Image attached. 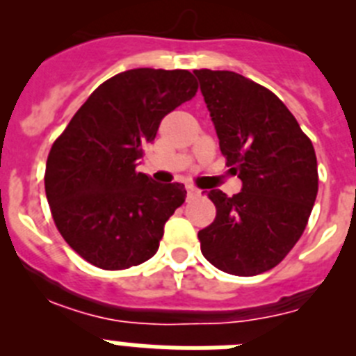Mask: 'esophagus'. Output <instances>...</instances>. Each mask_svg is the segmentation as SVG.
Instances as JSON below:
<instances>
[{
  "label": "esophagus",
  "instance_id": "esophagus-1",
  "mask_svg": "<svg viewBox=\"0 0 356 356\" xmlns=\"http://www.w3.org/2000/svg\"><path fill=\"white\" fill-rule=\"evenodd\" d=\"M200 196V191H197L194 185H187V197H196Z\"/></svg>",
  "mask_w": 356,
  "mask_h": 356
}]
</instances>
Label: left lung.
I'll return each mask as SVG.
<instances>
[{
	"mask_svg": "<svg viewBox=\"0 0 356 356\" xmlns=\"http://www.w3.org/2000/svg\"><path fill=\"white\" fill-rule=\"evenodd\" d=\"M219 147L242 191H210L216 219L200 229L201 253L217 269L254 276L278 266L300 241L316 203L312 140L276 94L232 71L196 69Z\"/></svg>",
	"mask_w": 356,
	"mask_h": 356,
	"instance_id": "obj_1",
	"label": "left lung"
}]
</instances>
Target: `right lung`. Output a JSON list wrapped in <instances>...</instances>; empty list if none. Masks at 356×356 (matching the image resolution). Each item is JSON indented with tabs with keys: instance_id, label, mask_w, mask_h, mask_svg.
Instances as JSON below:
<instances>
[{
	"instance_id": "obj_1",
	"label": "right lung",
	"mask_w": 356,
	"mask_h": 356,
	"mask_svg": "<svg viewBox=\"0 0 356 356\" xmlns=\"http://www.w3.org/2000/svg\"><path fill=\"white\" fill-rule=\"evenodd\" d=\"M185 69H130L103 81L53 143L44 187L56 228L92 266L119 271L156 253L163 225L184 205L181 184L135 171L163 115L193 99Z\"/></svg>"
}]
</instances>
